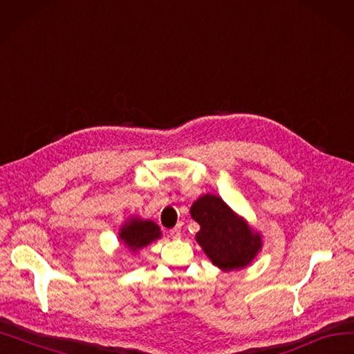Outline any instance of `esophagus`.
Returning <instances> with one entry per match:
<instances>
[{"label":"esophagus","instance_id":"esophagus-1","mask_svg":"<svg viewBox=\"0 0 354 354\" xmlns=\"http://www.w3.org/2000/svg\"><path fill=\"white\" fill-rule=\"evenodd\" d=\"M169 235L173 236V238H178V236L181 235V227H180V225H178V226H176V227H173V229H171V231H169Z\"/></svg>","mask_w":354,"mask_h":354}]
</instances>
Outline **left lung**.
Segmentation results:
<instances>
[{
	"label": "left lung",
	"instance_id": "1",
	"mask_svg": "<svg viewBox=\"0 0 354 354\" xmlns=\"http://www.w3.org/2000/svg\"><path fill=\"white\" fill-rule=\"evenodd\" d=\"M190 214L201 226L196 241L218 268L225 271L244 268L261 250V235L253 232L222 198L201 196L190 207Z\"/></svg>",
	"mask_w": 354,
	"mask_h": 354
}]
</instances>
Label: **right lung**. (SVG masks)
<instances>
[{
	"label": "right lung",
	"mask_w": 354,
	"mask_h": 354,
	"mask_svg": "<svg viewBox=\"0 0 354 354\" xmlns=\"http://www.w3.org/2000/svg\"><path fill=\"white\" fill-rule=\"evenodd\" d=\"M120 240L125 243L132 252L142 248L145 245L155 241L160 236L159 226L151 221H140V218H131V222L125 223L120 229Z\"/></svg>",
	"instance_id": "1"
}]
</instances>
